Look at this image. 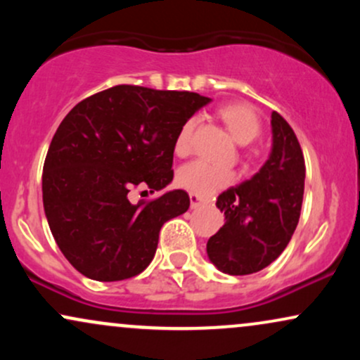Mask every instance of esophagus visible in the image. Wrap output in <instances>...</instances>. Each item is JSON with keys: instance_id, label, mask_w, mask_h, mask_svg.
Returning a JSON list of instances; mask_svg holds the SVG:
<instances>
[{"instance_id": "esophagus-1", "label": "esophagus", "mask_w": 360, "mask_h": 360, "mask_svg": "<svg viewBox=\"0 0 360 360\" xmlns=\"http://www.w3.org/2000/svg\"><path fill=\"white\" fill-rule=\"evenodd\" d=\"M189 203H191V208H200L201 205H205V200L201 196H198V194L194 193H189Z\"/></svg>"}]
</instances>
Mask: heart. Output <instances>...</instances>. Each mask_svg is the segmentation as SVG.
Masks as SVG:
<instances>
[{
	"label": "heart",
	"instance_id": "1",
	"mask_svg": "<svg viewBox=\"0 0 360 360\" xmlns=\"http://www.w3.org/2000/svg\"><path fill=\"white\" fill-rule=\"evenodd\" d=\"M220 118L223 120L230 135L240 146L254 142L260 134V122L255 111L245 103H230V105L221 106ZM196 128V118L188 120L177 131L174 140V152L179 157H186L193 148V134ZM233 181V172L229 169L205 162V160H193L186 164L177 172V183L184 189L200 196H210L218 189L225 188Z\"/></svg>",
	"mask_w": 360,
	"mask_h": 360
}]
</instances>
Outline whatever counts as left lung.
Listing matches in <instances>:
<instances>
[{
  "mask_svg": "<svg viewBox=\"0 0 360 360\" xmlns=\"http://www.w3.org/2000/svg\"><path fill=\"white\" fill-rule=\"evenodd\" d=\"M272 147L250 179L217 198L225 225L206 243L210 262L230 276L262 271L283 254L298 225L304 193V157L289 123L271 115Z\"/></svg>",
  "mask_w": 360,
  "mask_h": 360,
  "instance_id": "1",
  "label": "left lung"
}]
</instances>
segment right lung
Here are the masks:
<instances>
[{
    "mask_svg": "<svg viewBox=\"0 0 360 360\" xmlns=\"http://www.w3.org/2000/svg\"><path fill=\"white\" fill-rule=\"evenodd\" d=\"M212 101L188 91L113 86L77 103L53 135L42 198L64 257L86 278L122 281L154 259L162 225L188 212L183 189L131 205L128 193L172 183L179 128Z\"/></svg>",
    "mask_w": 360,
    "mask_h": 360,
    "instance_id": "obj_1",
    "label": "right lung"
}]
</instances>
